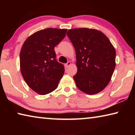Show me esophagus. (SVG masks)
<instances>
[{"label":"esophagus","instance_id":"obj_1","mask_svg":"<svg viewBox=\"0 0 135 135\" xmlns=\"http://www.w3.org/2000/svg\"><path fill=\"white\" fill-rule=\"evenodd\" d=\"M71 64V62L70 61H68V62H67V64H65V67L67 68V67H69V66H70Z\"/></svg>","mask_w":135,"mask_h":135}]
</instances>
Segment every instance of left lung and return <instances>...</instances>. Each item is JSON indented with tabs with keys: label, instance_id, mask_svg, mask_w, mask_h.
Masks as SVG:
<instances>
[{
	"label": "left lung",
	"instance_id": "left-lung-1",
	"mask_svg": "<svg viewBox=\"0 0 135 135\" xmlns=\"http://www.w3.org/2000/svg\"><path fill=\"white\" fill-rule=\"evenodd\" d=\"M67 35L76 51L77 72L73 79L77 87L89 95L100 92L110 81L115 67L113 45L95 29H70Z\"/></svg>",
	"mask_w": 135,
	"mask_h": 135
}]
</instances>
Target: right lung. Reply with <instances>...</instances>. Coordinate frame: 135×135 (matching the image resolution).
Segmentation results:
<instances>
[{"instance_id":"1","label":"right lung","mask_w":135,"mask_h":135,"mask_svg":"<svg viewBox=\"0 0 135 135\" xmlns=\"http://www.w3.org/2000/svg\"><path fill=\"white\" fill-rule=\"evenodd\" d=\"M67 29L48 28L27 38L20 52V70L32 90L46 95L57 88L64 67L56 59L54 47L65 37Z\"/></svg>"}]
</instances>
